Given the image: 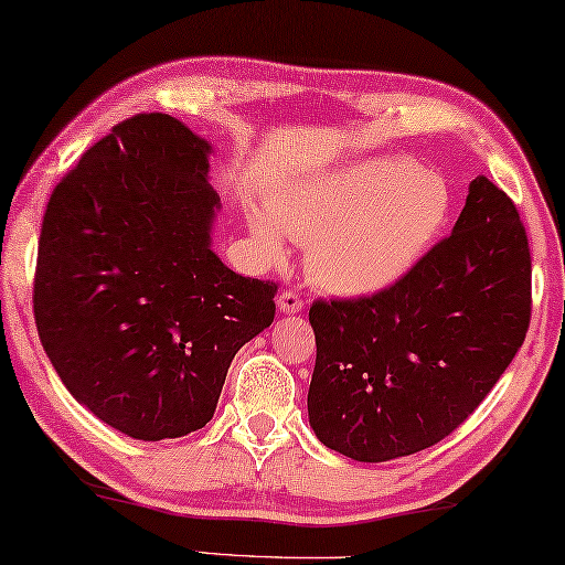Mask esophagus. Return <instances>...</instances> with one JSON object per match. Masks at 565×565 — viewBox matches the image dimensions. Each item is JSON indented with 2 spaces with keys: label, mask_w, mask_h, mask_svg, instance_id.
Here are the masks:
<instances>
[{
  "label": "esophagus",
  "mask_w": 565,
  "mask_h": 565,
  "mask_svg": "<svg viewBox=\"0 0 565 565\" xmlns=\"http://www.w3.org/2000/svg\"><path fill=\"white\" fill-rule=\"evenodd\" d=\"M302 308H306V302H302L298 292L285 290V292L277 295V310H280L282 316H292V312H300Z\"/></svg>",
  "instance_id": "34e87169"
}]
</instances>
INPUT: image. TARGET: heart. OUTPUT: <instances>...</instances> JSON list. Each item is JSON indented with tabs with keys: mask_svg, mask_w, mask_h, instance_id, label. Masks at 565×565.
Returning a JSON list of instances; mask_svg holds the SVG:
<instances>
[{
	"mask_svg": "<svg viewBox=\"0 0 565 565\" xmlns=\"http://www.w3.org/2000/svg\"><path fill=\"white\" fill-rule=\"evenodd\" d=\"M455 214V194L437 171L409 156H369L275 186L249 232L267 259L285 257V237L306 245V270L338 298H373L419 267Z\"/></svg>",
	"mask_w": 565,
	"mask_h": 565,
	"instance_id": "b5f03b06",
	"label": "heart"
}]
</instances>
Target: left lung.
I'll return each instance as SVG.
<instances>
[{
	"label": "left lung",
	"mask_w": 565,
	"mask_h": 565,
	"mask_svg": "<svg viewBox=\"0 0 565 565\" xmlns=\"http://www.w3.org/2000/svg\"><path fill=\"white\" fill-rule=\"evenodd\" d=\"M531 323V249L518 210L488 177L470 181L452 234L396 288L312 302L308 419L355 462L422 452L470 416Z\"/></svg>",
	"instance_id": "1"
}]
</instances>
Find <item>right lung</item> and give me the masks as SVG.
I'll list each match as a JSON object with an SVG mask.
<instances>
[{
  "label": "right lung",
  "instance_id": "right-lung-1",
  "mask_svg": "<svg viewBox=\"0 0 565 565\" xmlns=\"http://www.w3.org/2000/svg\"><path fill=\"white\" fill-rule=\"evenodd\" d=\"M212 153L181 120L141 113L85 151L42 220V349L77 404L134 439L202 429L232 359L275 318L277 285L212 249Z\"/></svg>",
  "mask_w": 565,
  "mask_h": 565
}]
</instances>
